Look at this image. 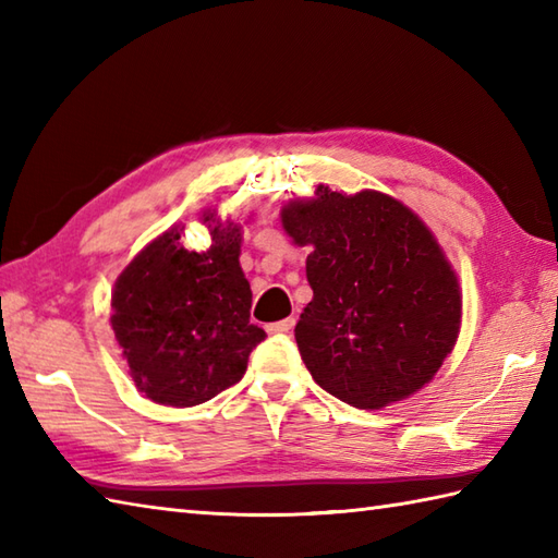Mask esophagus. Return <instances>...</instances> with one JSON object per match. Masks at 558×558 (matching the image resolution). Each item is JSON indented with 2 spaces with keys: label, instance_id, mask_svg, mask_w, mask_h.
I'll return each instance as SVG.
<instances>
[{
  "label": "esophagus",
  "instance_id": "1",
  "mask_svg": "<svg viewBox=\"0 0 558 558\" xmlns=\"http://www.w3.org/2000/svg\"><path fill=\"white\" fill-rule=\"evenodd\" d=\"M294 324H298V318L288 316V318H282V322H278V324H270L266 330H268V333H290V330L294 328Z\"/></svg>",
  "mask_w": 558,
  "mask_h": 558
}]
</instances>
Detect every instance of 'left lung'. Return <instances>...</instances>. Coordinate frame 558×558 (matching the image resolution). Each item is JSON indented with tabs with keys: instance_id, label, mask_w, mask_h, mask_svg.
I'll return each instance as SVG.
<instances>
[{
	"instance_id": "8db88e82",
	"label": "left lung",
	"mask_w": 558,
	"mask_h": 558,
	"mask_svg": "<svg viewBox=\"0 0 558 558\" xmlns=\"http://www.w3.org/2000/svg\"><path fill=\"white\" fill-rule=\"evenodd\" d=\"M282 228L310 246L314 290L294 340L314 381L360 410L417 393L456 348L462 292L453 266L417 213L398 198L316 186L288 201Z\"/></svg>"
}]
</instances>
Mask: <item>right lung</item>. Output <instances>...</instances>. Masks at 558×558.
Segmentation results:
<instances>
[{"label": "right lung", "mask_w": 558, "mask_h": 558, "mask_svg": "<svg viewBox=\"0 0 558 558\" xmlns=\"http://www.w3.org/2000/svg\"><path fill=\"white\" fill-rule=\"evenodd\" d=\"M213 244L189 252L182 225L132 258L112 290L110 324L138 393L192 408L234 386L266 330L248 324L252 288L240 266L242 225L201 213Z\"/></svg>", "instance_id": "add662e5"}]
</instances>
